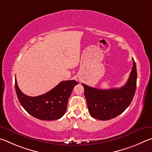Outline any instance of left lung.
<instances>
[{
	"label": "left lung",
	"instance_id": "8db88e82",
	"mask_svg": "<svg viewBox=\"0 0 152 152\" xmlns=\"http://www.w3.org/2000/svg\"><path fill=\"white\" fill-rule=\"evenodd\" d=\"M136 64L133 58L128 81L120 88L99 89L82 83L90 115L100 120H109L120 115L131 103L136 90Z\"/></svg>",
	"mask_w": 152,
	"mask_h": 152
}]
</instances>
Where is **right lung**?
Returning <instances> with one entry per match:
<instances>
[{"label": "right lung", "instance_id": "right-lung-1", "mask_svg": "<svg viewBox=\"0 0 152 152\" xmlns=\"http://www.w3.org/2000/svg\"><path fill=\"white\" fill-rule=\"evenodd\" d=\"M78 83L75 80L61 81L46 94L30 97L21 92L15 78V89L20 105L34 118L41 120H55L65 113L69 97Z\"/></svg>", "mask_w": 152, "mask_h": 152}]
</instances>
